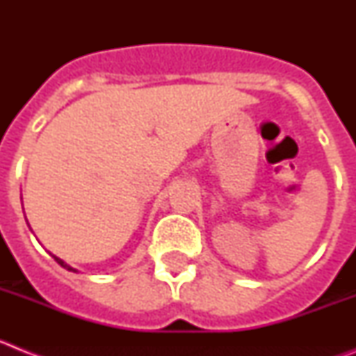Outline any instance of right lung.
I'll list each match as a JSON object with an SVG mask.
<instances>
[{"label":"right lung","mask_w":356,"mask_h":356,"mask_svg":"<svg viewBox=\"0 0 356 356\" xmlns=\"http://www.w3.org/2000/svg\"><path fill=\"white\" fill-rule=\"evenodd\" d=\"M53 259H55V260H56V262L60 264V266H62V267H64V269H67V271H74V269H72V267H71V266H67V264H65V262H64V260H60V259H56L55 254H53Z\"/></svg>","instance_id":"obj_1"}]
</instances>
